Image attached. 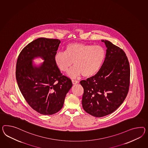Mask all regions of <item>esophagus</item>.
I'll return each mask as SVG.
<instances>
[{"label": "esophagus", "mask_w": 148, "mask_h": 148, "mask_svg": "<svg viewBox=\"0 0 148 148\" xmlns=\"http://www.w3.org/2000/svg\"><path fill=\"white\" fill-rule=\"evenodd\" d=\"M72 84H73V85H75L76 84L78 83V81H77V80H72Z\"/></svg>", "instance_id": "34e87169"}]
</instances>
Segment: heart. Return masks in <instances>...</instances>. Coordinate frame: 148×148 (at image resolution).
<instances>
[{
	"instance_id": "obj_1",
	"label": "heart",
	"mask_w": 148,
	"mask_h": 148,
	"mask_svg": "<svg viewBox=\"0 0 148 148\" xmlns=\"http://www.w3.org/2000/svg\"><path fill=\"white\" fill-rule=\"evenodd\" d=\"M106 50L100 45H91L81 43L68 45L65 52L58 51L54 56L57 67L63 72H67L74 62L76 65L69 72L72 78L83 75L90 77L98 72L106 57Z\"/></svg>"
}]
</instances>
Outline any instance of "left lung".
Instances as JSON below:
<instances>
[{
	"label": "left lung",
	"instance_id": "8db88e82",
	"mask_svg": "<svg viewBox=\"0 0 148 148\" xmlns=\"http://www.w3.org/2000/svg\"><path fill=\"white\" fill-rule=\"evenodd\" d=\"M101 68L95 76L80 82L84 88L82 106L95 117L111 114L121 105L129 91L130 66L123 50L107 40Z\"/></svg>",
	"mask_w": 148,
	"mask_h": 148
}]
</instances>
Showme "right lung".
I'll return each instance as SVG.
<instances>
[{
	"instance_id": "1",
	"label": "right lung",
	"mask_w": 148,
	"mask_h": 148,
	"mask_svg": "<svg viewBox=\"0 0 148 148\" xmlns=\"http://www.w3.org/2000/svg\"><path fill=\"white\" fill-rule=\"evenodd\" d=\"M60 43L58 39H36L21 50L16 62L15 75L20 91L28 105L42 115L61 110L72 86L71 80L62 75L54 61ZM37 57L45 60L38 67L32 63Z\"/></svg>"
}]
</instances>
